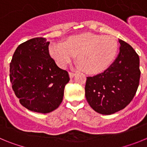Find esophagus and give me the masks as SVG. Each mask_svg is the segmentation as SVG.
<instances>
[{
	"mask_svg": "<svg viewBox=\"0 0 147 147\" xmlns=\"http://www.w3.org/2000/svg\"><path fill=\"white\" fill-rule=\"evenodd\" d=\"M69 76H70V78L72 79V78H74V76H75V74L73 72H69Z\"/></svg>",
	"mask_w": 147,
	"mask_h": 147,
	"instance_id": "1",
	"label": "esophagus"
}]
</instances>
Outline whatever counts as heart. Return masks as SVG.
I'll return each instance as SVG.
<instances>
[{
	"label": "heart",
	"mask_w": 147,
	"mask_h": 147,
	"mask_svg": "<svg viewBox=\"0 0 147 147\" xmlns=\"http://www.w3.org/2000/svg\"><path fill=\"white\" fill-rule=\"evenodd\" d=\"M119 45L112 37L92 32L71 35L64 43L51 44L49 54L57 64L65 68L77 55L78 67L88 74L106 70L117 55Z\"/></svg>",
	"instance_id": "obj_1"
}]
</instances>
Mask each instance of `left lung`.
Here are the masks:
<instances>
[{"label": "left lung", "instance_id": "8db88e82", "mask_svg": "<svg viewBox=\"0 0 147 147\" xmlns=\"http://www.w3.org/2000/svg\"><path fill=\"white\" fill-rule=\"evenodd\" d=\"M120 51L103 73L87 77L85 97L100 114L110 115L124 109L134 98L139 85V57L131 45L121 40Z\"/></svg>", "mask_w": 147, "mask_h": 147}]
</instances>
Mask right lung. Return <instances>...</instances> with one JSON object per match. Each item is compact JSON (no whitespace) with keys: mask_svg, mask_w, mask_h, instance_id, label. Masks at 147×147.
I'll return each mask as SVG.
<instances>
[{"mask_svg":"<svg viewBox=\"0 0 147 147\" xmlns=\"http://www.w3.org/2000/svg\"><path fill=\"white\" fill-rule=\"evenodd\" d=\"M49 43L44 37L27 40L18 45L10 63V81L20 103L40 113L58 108L70 80L51 57Z\"/></svg>","mask_w":147,"mask_h":147,"instance_id":"obj_1","label":"right lung"}]
</instances>
